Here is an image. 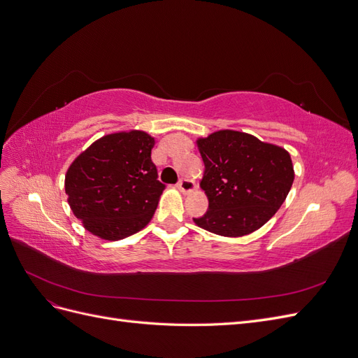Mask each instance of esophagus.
<instances>
[{"instance_id":"34e87169","label":"esophagus","mask_w":358,"mask_h":358,"mask_svg":"<svg viewBox=\"0 0 358 358\" xmlns=\"http://www.w3.org/2000/svg\"><path fill=\"white\" fill-rule=\"evenodd\" d=\"M178 188H179V191L180 192H183V194H188V192H192L194 189H196L197 187H196V182L194 180H191V179H180L179 180V183H178Z\"/></svg>"}]
</instances>
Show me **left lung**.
<instances>
[{
    "instance_id": "obj_1",
    "label": "left lung",
    "mask_w": 358,
    "mask_h": 358,
    "mask_svg": "<svg viewBox=\"0 0 358 358\" xmlns=\"http://www.w3.org/2000/svg\"><path fill=\"white\" fill-rule=\"evenodd\" d=\"M196 143L204 162L200 187L208 196L209 210L194 222L224 237L262 229L294 182L288 150L234 129H220L199 137Z\"/></svg>"
}]
</instances>
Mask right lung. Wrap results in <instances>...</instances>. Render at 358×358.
Listing matches in <instances>:
<instances>
[{"mask_svg":"<svg viewBox=\"0 0 358 358\" xmlns=\"http://www.w3.org/2000/svg\"><path fill=\"white\" fill-rule=\"evenodd\" d=\"M155 138L140 129L103 136L66 173V194L91 234L121 241L149 224L164 185L150 159Z\"/></svg>","mask_w":358,"mask_h":358,"instance_id":"obj_1","label":"right lung"}]
</instances>
